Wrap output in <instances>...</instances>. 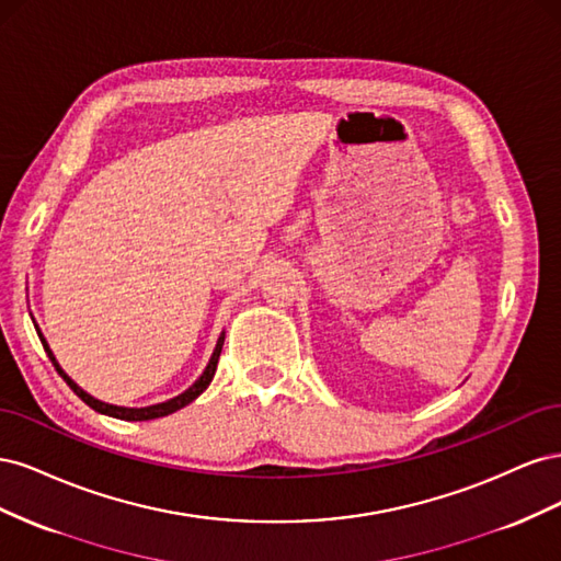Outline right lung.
Segmentation results:
<instances>
[{
    "instance_id": "add662e5",
    "label": "right lung",
    "mask_w": 561,
    "mask_h": 561,
    "mask_svg": "<svg viewBox=\"0 0 561 561\" xmlns=\"http://www.w3.org/2000/svg\"><path fill=\"white\" fill-rule=\"evenodd\" d=\"M37 328V325H35ZM37 334H39V339H42V344H44V351H46V355L50 358V363H54V367L58 369V375L67 381V386H70L75 393L87 402L91 410H95V412H100V414H107V416H114V419H124V421H149V419H161V416H168V414H173V412H178V410H182V407H186L190 402H194L203 390H206L208 386H210V381H213V377H215V369H217V360H219V353H222V344H225V332L219 334V339H217V346H215V351H213V355H210V363H208V367L203 369V375L184 390V393H180L178 398H171V400H165V402H159V404H149V407H118V404H107V402H103V400H95L93 396H89L87 390L83 388H79L70 377L65 375L62 371V367L58 365V360H56V355H54V351L48 348V344H46V339H44V334L39 332V328H37Z\"/></svg>"
}]
</instances>
